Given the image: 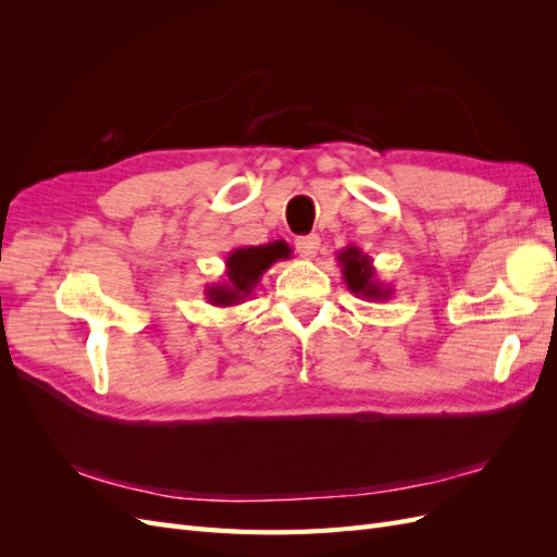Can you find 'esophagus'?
<instances>
[{
	"label": "esophagus",
	"mask_w": 557,
	"mask_h": 557,
	"mask_svg": "<svg viewBox=\"0 0 557 557\" xmlns=\"http://www.w3.org/2000/svg\"><path fill=\"white\" fill-rule=\"evenodd\" d=\"M295 246H297V252H299L301 258L311 260V258H315V252H318V248H320V239L315 237V234H311V237H299V239L295 242Z\"/></svg>",
	"instance_id": "1"
}]
</instances>
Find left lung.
I'll use <instances>...</instances> for the list:
<instances>
[{
	"mask_svg": "<svg viewBox=\"0 0 557 557\" xmlns=\"http://www.w3.org/2000/svg\"><path fill=\"white\" fill-rule=\"evenodd\" d=\"M336 262H339L342 278L352 295L367 301L391 299L393 285L379 281L374 260L364 256L358 246H346L344 250L336 252Z\"/></svg>",
	"mask_w": 557,
	"mask_h": 557,
	"instance_id": "1",
	"label": "left lung"
}]
</instances>
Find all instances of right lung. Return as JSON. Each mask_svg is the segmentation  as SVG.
Instances as JSON below:
<instances>
[{"label": "right lung", "mask_w": 557, "mask_h": 557, "mask_svg": "<svg viewBox=\"0 0 557 557\" xmlns=\"http://www.w3.org/2000/svg\"><path fill=\"white\" fill-rule=\"evenodd\" d=\"M290 246L283 239L262 246L234 248L225 258V278L207 285V299L211 307H237L252 295L264 272L278 260L290 258Z\"/></svg>", "instance_id": "right-lung-1"}]
</instances>
